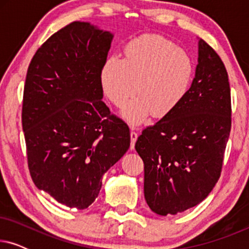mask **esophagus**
<instances>
[{"instance_id": "obj_1", "label": "esophagus", "mask_w": 249, "mask_h": 249, "mask_svg": "<svg viewBox=\"0 0 249 249\" xmlns=\"http://www.w3.org/2000/svg\"><path fill=\"white\" fill-rule=\"evenodd\" d=\"M137 137H138L137 132H135V131H132V130H131V132H130V138H131V145H130V148H131V149H134V148H135V144H136V141H137Z\"/></svg>"}]
</instances>
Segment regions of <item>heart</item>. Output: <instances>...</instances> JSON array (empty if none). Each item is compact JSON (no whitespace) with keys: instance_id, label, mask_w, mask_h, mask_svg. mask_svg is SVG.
Instances as JSON below:
<instances>
[{"instance_id":"b5f03b06","label":"heart","mask_w":249,"mask_h":249,"mask_svg":"<svg viewBox=\"0 0 249 249\" xmlns=\"http://www.w3.org/2000/svg\"><path fill=\"white\" fill-rule=\"evenodd\" d=\"M195 76V63L186 50L156 34L129 40L124 59L111 55L104 61L100 81L105 96L120 107L131 95L121 115L131 125L144 122L151 113L164 118L185 101ZM139 85H137V83Z\"/></svg>"}]
</instances>
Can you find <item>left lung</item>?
<instances>
[{"label": "left lung", "instance_id": "obj_1", "mask_svg": "<svg viewBox=\"0 0 249 249\" xmlns=\"http://www.w3.org/2000/svg\"><path fill=\"white\" fill-rule=\"evenodd\" d=\"M195 78L175 112L146 128L135 148L144 161V195L159 215L181 213L220 178L231 129L230 85L215 51L198 39Z\"/></svg>", "mask_w": 249, "mask_h": 249}]
</instances>
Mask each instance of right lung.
I'll return each instance as SVG.
<instances>
[{"label":"right lung","instance_id":"right-lung-1","mask_svg":"<svg viewBox=\"0 0 249 249\" xmlns=\"http://www.w3.org/2000/svg\"><path fill=\"white\" fill-rule=\"evenodd\" d=\"M114 35L74 21L37 50L22 104L30 176L36 187L70 209L85 210L102 177L128 151V125L102 101L101 67Z\"/></svg>","mask_w":249,"mask_h":249}]
</instances>
